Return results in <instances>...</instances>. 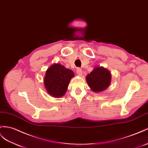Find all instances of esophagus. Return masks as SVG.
<instances>
[{"instance_id": "obj_1", "label": "esophagus", "mask_w": 148, "mask_h": 148, "mask_svg": "<svg viewBox=\"0 0 148 148\" xmlns=\"http://www.w3.org/2000/svg\"><path fill=\"white\" fill-rule=\"evenodd\" d=\"M77 74L79 75V76H82V71L81 69H80V68H78V69H77Z\"/></svg>"}]
</instances>
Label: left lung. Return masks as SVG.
I'll return each mask as SVG.
<instances>
[{
    "label": "left lung",
    "mask_w": 148,
    "mask_h": 148,
    "mask_svg": "<svg viewBox=\"0 0 148 148\" xmlns=\"http://www.w3.org/2000/svg\"><path fill=\"white\" fill-rule=\"evenodd\" d=\"M111 74L103 66H96L86 75V80L90 89L94 92H101L108 88L111 82Z\"/></svg>",
    "instance_id": "1"
}]
</instances>
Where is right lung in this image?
Returning a JSON list of instances; mask_svg holds the SVG:
<instances>
[{"label":"right lung","mask_w":148,"mask_h":148,"mask_svg":"<svg viewBox=\"0 0 148 148\" xmlns=\"http://www.w3.org/2000/svg\"><path fill=\"white\" fill-rule=\"evenodd\" d=\"M74 72L62 64H52L46 71L44 77V84L47 92L52 97H61L66 94Z\"/></svg>","instance_id":"right-lung-1"}]
</instances>
